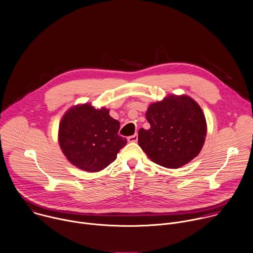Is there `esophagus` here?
<instances>
[{
    "mask_svg": "<svg viewBox=\"0 0 253 253\" xmlns=\"http://www.w3.org/2000/svg\"><path fill=\"white\" fill-rule=\"evenodd\" d=\"M127 141L128 142H136L137 141V134L134 133L133 135H130L127 137Z\"/></svg>",
    "mask_w": 253,
    "mask_h": 253,
    "instance_id": "esophagus-1",
    "label": "esophagus"
}]
</instances>
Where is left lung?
I'll return each mask as SVG.
<instances>
[{"mask_svg":"<svg viewBox=\"0 0 253 253\" xmlns=\"http://www.w3.org/2000/svg\"><path fill=\"white\" fill-rule=\"evenodd\" d=\"M145 118L150 127L138 130V145L151 162L167 169H179L199 155L208 126L193 98L169 94L149 105Z\"/></svg>","mask_w":253,"mask_h":253,"instance_id":"left-lung-1","label":"left lung"}]
</instances>
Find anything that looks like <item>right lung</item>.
<instances>
[{
    "label": "right lung",
    "mask_w": 253,
    "mask_h": 253,
    "mask_svg": "<svg viewBox=\"0 0 253 253\" xmlns=\"http://www.w3.org/2000/svg\"><path fill=\"white\" fill-rule=\"evenodd\" d=\"M120 122L105 107L90 104L70 108L63 116L58 132L60 147L67 160L78 169L97 172L116 161L126 139L118 134Z\"/></svg>",
    "instance_id": "right-lung-1"
}]
</instances>
